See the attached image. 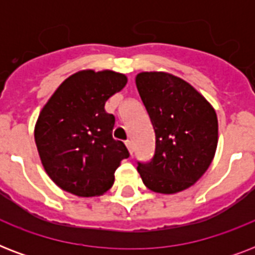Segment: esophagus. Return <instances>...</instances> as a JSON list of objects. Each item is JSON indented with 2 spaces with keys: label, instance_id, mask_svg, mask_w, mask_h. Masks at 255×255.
Listing matches in <instances>:
<instances>
[{
  "label": "esophagus",
  "instance_id": "esophagus-1",
  "mask_svg": "<svg viewBox=\"0 0 255 255\" xmlns=\"http://www.w3.org/2000/svg\"><path fill=\"white\" fill-rule=\"evenodd\" d=\"M126 145H127V148H128V151H129V153H133V143H132V140H127V141H126Z\"/></svg>",
  "mask_w": 255,
  "mask_h": 255
}]
</instances>
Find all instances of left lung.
I'll use <instances>...</instances> for the list:
<instances>
[{
  "label": "left lung",
  "mask_w": 255,
  "mask_h": 255,
  "mask_svg": "<svg viewBox=\"0 0 255 255\" xmlns=\"http://www.w3.org/2000/svg\"><path fill=\"white\" fill-rule=\"evenodd\" d=\"M136 87L156 135L155 155L137 163L144 185L172 194L205 173L216 153L218 122L214 108L194 87L167 73H140Z\"/></svg>",
  "instance_id": "8db88e82"
}]
</instances>
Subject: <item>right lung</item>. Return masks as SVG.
<instances>
[{
	"instance_id": "1",
	"label": "right lung",
	"mask_w": 255,
	"mask_h": 255,
	"mask_svg": "<svg viewBox=\"0 0 255 255\" xmlns=\"http://www.w3.org/2000/svg\"><path fill=\"white\" fill-rule=\"evenodd\" d=\"M127 85L123 74L85 70L69 77L38 116L34 137L50 178L79 197L106 193L120 161L129 156L112 137L115 116L104 104Z\"/></svg>"
}]
</instances>
